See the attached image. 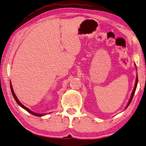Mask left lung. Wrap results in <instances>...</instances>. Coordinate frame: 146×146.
<instances>
[{
    "mask_svg": "<svg viewBox=\"0 0 146 146\" xmlns=\"http://www.w3.org/2000/svg\"><path fill=\"white\" fill-rule=\"evenodd\" d=\"M137 83H138V75L137 76V78H136V82H135V87H134V89H133V92H132V94H131V98H130V100H129V102H128V105H127V106H126V108L128 107V106H129V104H130V103H131V100H132V99H133V95H134V94H135V90H136L137 86Z\"/></svg>",
    "mask_w": 146,
    "mask_h": 146,
    "instance_id": "left-lung-1",
    "label": "left lung"
}]
</instances>
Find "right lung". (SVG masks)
I'll return each instance as SVG.
<instances>
[{
	"mask_svg": "<svg viewBox=\"0 0 146 146\" xmlns=\"http://www.w3.org/2000/svg\"><path fill=\"white\" fill-rule=\"evenodd\" d=\"M10 87H11V92H12V94H13V97H14V98H15V100L16 102H17V103H18V105H19L21 107H22L23 108H24V109H25V110H27V112H29V113H31V114H33V115H34L38 116V117H41V116H43V115H45V114H44V113H37L34 112H33V111H31L30 109H29L28 108L25 107L24 105H23L22 104V103H21L19 102V100H18L17 97L16 96V95H15V92H14V91H13V87H12L11 83H10Z\"/></svg>",
	"mask_w": 146,
	"mask_h": 146,
	"instance_id": "right-lung-1",
	"label": "right lung"
}]
</instances>
